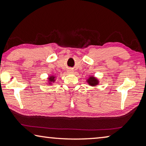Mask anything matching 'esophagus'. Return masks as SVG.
<instances>
[{
	"label": "esophagus",
	"instance_id": "obj_1",
	"mask_svg": "<svg viewBox=\"0 0 146 146\" xmlns=\"http://www.w3.org/2000/svg\"><path fill=\"white\" fill-rule=\"evenodd\" d=\"M69 72H70V73H73V70H69Z\"/></svg>",
	"mask_w": 146,
	"mask_h": 146
}]
</instances>
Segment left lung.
Returning a JSON list of instances; mask_svg holds the SVG:
<instances>
[{"label":"left lung","mask_w":146,"mask_h":146,"mask_svg":"<svg viewBox=\"0 0 146 146\" xmlns=\"http://www.w3.org/2000/svg\"><path fill=\"white\" fill-rule=\"evenodd\" d=\"M87 82L91 86H95L98 84V80L97 78L94 77V76H90V77L88 79Z\"/></svg>","instance_id":"obj_1"}]
</instances>
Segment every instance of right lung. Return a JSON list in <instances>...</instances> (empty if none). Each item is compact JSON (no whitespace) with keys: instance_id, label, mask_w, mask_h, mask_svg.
<instances>
[{"instance_id":"right-lung-1","label":"right lung","mask_w":146,"mask_h":146,"mask_svg":"<svg viewBox=\"0 0 146 146\" xmlns=\"http://www.w3.org/2000/svg\"><path fill=\"white\" fill-rule=\"evenodd\" d=\"M48 80H49V82H54L55 81V76H49V78H48Z\"/></svg>"}]
</instances>
